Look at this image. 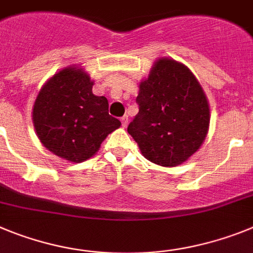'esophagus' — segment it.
I'll use <instances>...</instances> for the list:
<instances>
[{
    "mask_svg": "<svg viewBox=\"0 0 253 253\" xmlns=\"http://www.w3.org/2000/svg\"><path fill=\"white\" fill-rule=\"evenodd\" d=\"M121 122H122V126L126 127L127 124H128V117H127V116H124V117L121 118Z\"/></svg>",
    "mask_w": 253,
    "mask_h": 253,
    "instance_id": "obj_1",
    "label": "esophagus"
}]
</instances>
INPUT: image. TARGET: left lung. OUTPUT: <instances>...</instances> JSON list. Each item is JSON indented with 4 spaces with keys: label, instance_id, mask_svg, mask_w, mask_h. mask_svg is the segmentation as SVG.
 <instances>
[{
    "label": "left lung",
    "instance_id": "1",
    "mask_svg": "<svg viewBox=\"0 0 253 253\" xmlns=\"http://www.w3.org/2000/svg\"><path fill=\"white\" fill-rule=\"evenodd\" d=\"M139 113L127 131L151 163L175 167L203 145L210 108L203 87L187 66L159 58L139 85Z\"/></svg>",
    "mask_w": 253,
    "mask_h": 253
}]
</instances>
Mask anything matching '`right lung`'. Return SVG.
<instances>
[{
	"label": "right lung",
	"instance_id": "add662e5",
	"mask_svg": "<svg viewBox=\"0 0 253 253\" xmlns=\"http://www.w3.org/2000/svg\"><path fill=\"white\" fill-rule=\"evenodd\" d=\"M94 81L79 66L54 74L43 85L33 107L35 132L54 155L80 163L121 126L108 113L105 96L93 94Z\"/></svg>",
	"mask_w": 253,
	"mask_h": 253
}]
</instances>
